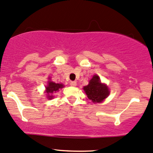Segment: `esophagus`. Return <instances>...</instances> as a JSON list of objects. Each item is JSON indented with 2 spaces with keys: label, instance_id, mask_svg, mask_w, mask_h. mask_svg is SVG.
<instances>
[{
  "label": "esophagus",
  "instance_id": "esophagus-1",
  "mask_svg": "<svg viewBox=\"0 0 153 153\" xmlns=\"http://www.w3.org/2000/svg\"><path fill=\"white\" fill-rule=\"evenodd\" d=\"M70 85H71V86H73V87H75V86L76 85V82H74V81H71L70 82Z\"/></svg>",
  "mask_w": 153,
  "mask_h": 153
}]
</instances>
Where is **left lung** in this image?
<instances>
[{
	"label": "left lung",
	"mask_w": 153,
	"mask_h": 153,
	"mask_svg": "<svg viewBox=\"0 0 153 153\" xmlns=\"http://www.w3.org/2000/svg\"><path fill=\"white\" fill-rule=\"evenodd\" d=\"M88 98L94 103H100L109 96V88L105 84L101 82L99 76L94 75L88 85L83 88Z\"/></svg>",
	"instance_id": "8db88e82"
}]
</instances>
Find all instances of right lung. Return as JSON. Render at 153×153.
I'll return each instance as SVG.
<instances>
[{
	"label": "right lung",
	"mask_w": 153,
	"mask_h": 153,
	"mask_svg": "<svg viewBox=\"0 0 153 153\" xmlns=\"http://www.w3.org/2000/svg\"><path fill=\"white\" fill-rule=\"evenodd\" d=\"M64 87L63 84H61V83H55L52 81H48V85L45 87V92L47 94V98L48 100H51L53 98V96L51 94L53 93H56V91H59V89L62 88Z\"/></svg>",
	"instance_id": "1"
}]
</instances>
